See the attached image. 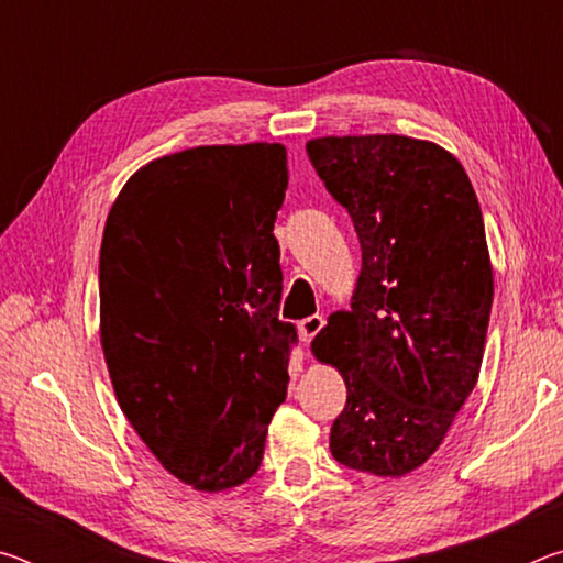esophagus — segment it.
<instances>
[{"mask_svg":"<svg viewBox=\"0 0 563 563\" xmlns=\"http://www.w3.org/2000/svg\"><path fill=\"white\" fill-rule=\"evenodd\" d=\"M322 328H325V318H322V316H310V318L300 320L298 330H300V338H302L305 345H308V342L316 338Z\"/></svg>","mask_w":563,"mask_h":563,"instance_id":"1","label":"esophagus"}]
</instances>
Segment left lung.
Listing matches in <instances>:
<instances>
[{
	"label": "left lung",
	"mask_w": 563,
	"mask_h": 563,
	"mask_svg": "<svg viewBox=\"0 0 563 563\" xmlns=\"http://www.w3.org/2000/svg\"><path fill=\"white\" fill-rule=\"evenodd\" d=\"M305 148L362 247L352 310L312 340L347 387L330 452L350 470L405 476L437 452L479 377L494 300L482 208L432 141L373 133Z\"/></svg>",
	"instance_id": "obj_1"
}]
</instances>
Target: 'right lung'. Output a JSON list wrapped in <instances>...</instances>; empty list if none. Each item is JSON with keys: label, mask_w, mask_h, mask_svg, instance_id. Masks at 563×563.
Listing matches in <instances>:
<instances>
[{"label": "right lung", "mask_w": 563, "mask_h": 563, "mask_svg": "<svg viewBox=\"0 0 563 563\" xmlns=\"http://www.w3.org/2000/svg\"><path fill=\"white\" fill-rule=\"evenodd\" d=\"M280 144L196 146L139 168L99 255L101 347L123 415L198 492L258 472L298 332L278 320Z\"/></svg>", "instance_id": "1"}]
</instances>
